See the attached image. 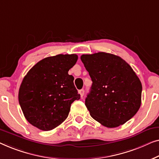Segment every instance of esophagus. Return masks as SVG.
I'll return each mask as SVG.
<instances>
[{"label": "esophagus", "mask_w": 159, "mask_h": 159, "mask_svg": "<svg viewBox=\"0 0 159 159\" xmlns=\"http://www.w3.org/2000/svg\"><path fill=\"white\" fill-rule=\"evenodd\" d=\"M79 93H80V97L82 98L83 97H84V89H80V90L79 91Z\"/></svg>", "instance_id": "1"}]
</instances>
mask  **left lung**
Listing matches in <instances>:
<instances>
[{"label":"left lung","instance_id":"left-lung-1","mask_svg":"<svg viewBox=\"0 0 159 159\" xmlns=\"http://www.w3.org/2000/svg\"><path fill=\"white\" fill-rule=\"evenodd\" d=\"M80 60L92 80L85 104L90 115L113 128L125 124L141 104L142 84L130 66L107 52L82 55Z\"/></svg>","mask_w":159,"mask_h":159}]
</instances>
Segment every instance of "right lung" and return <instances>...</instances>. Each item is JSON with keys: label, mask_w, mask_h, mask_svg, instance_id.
Here are the masks:
<instances>
[{"label": "right lung", "mask_w": 159, "mask_h": 159, "mask_svg": "<svg viewBox=\"0 0 159 159\" xmlns=\"http://www.w3.org/2000/svg\"><path fill=\"white\" fill-rule=\"evenodd\" d=\"M78 55H57L40 60L29 70L19 91L26 120L39 129L55 128L68 117L71 104L80 99L68 71Z\"/></svg>", "instance_id": "1"}]
</instances>
